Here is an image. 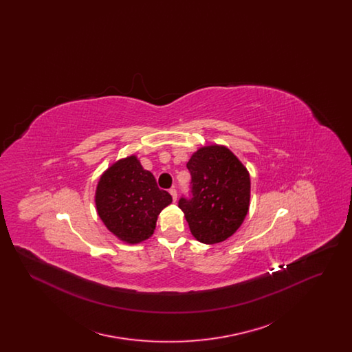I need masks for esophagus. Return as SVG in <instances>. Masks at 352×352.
Here are the masks:
<instances>
[{"label":"esophagus","instance_id":"esophagus-1","mask_svg":"<svg viewBox=\"0 0 352 352\" xmlns=\"http://www.w3.org/2000/svg\"><path fill=\"white\" fill-rule=\"evenodd\" d=\"M168 192H170V195H171L173 201H177V190H175V188H170V190H168Z\"/></svg>","mask_w":352,"mask_h":352}]
</instances>
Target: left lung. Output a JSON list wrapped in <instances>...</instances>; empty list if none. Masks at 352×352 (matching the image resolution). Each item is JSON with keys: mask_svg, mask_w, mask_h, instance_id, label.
<instances>
[{"mask_svg": "<svg viewBox=\"0 0 352 352\" xmlns=\"http://www.w3.org/2000/svg\"><path fill=\"white\" fill-rule=\"evenodd\" d=\"M186 166L191 174L190 197H182L178 207L191 234L204 244L224 241L241 226L250 208L247 168L232 151L219 145L195 151Z\"/></svg>", "mask_w": 352, "mask_h": 352, "instance_id": "8db88e82", "label": "left lung"}]
</instances>
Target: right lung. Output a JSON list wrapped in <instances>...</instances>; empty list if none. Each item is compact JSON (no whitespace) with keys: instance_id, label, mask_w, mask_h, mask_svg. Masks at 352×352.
Masks as SVG:
<instances>
[{"instance_id":"obj_1","label":"right lung","mask_w":352,"mask_h":352,"mask_svg":"<svg viewBox=\"0 0 352 352\" xmlns=\"http://www.w3.org/2000/svg\"><path fill=\"white\" fill-rule=\"evenodd\" d=\"M96 208L105 227L120 240L137 244L149 239L160 212L171 203L151 171L131 155L113 164L100 177Z\"/></svg>"}]
</instances>
